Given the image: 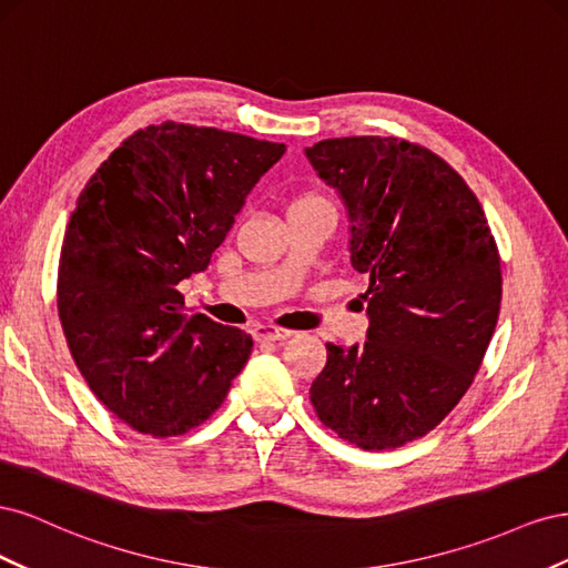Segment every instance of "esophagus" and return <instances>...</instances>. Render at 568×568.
Masks as SVG:
<instances>
[{"label": "esophagus", "mask_w": 568, "mask_h": 568, "mask_svg": "<svg viewBox=\"0 0 568 568\" xmlns=\"http://www.w3.org/2000/svg\"><path fill=\"white\" fill-rule=\"evenodd\" d=\"M288 336H291V332L282 329V326H272V324H255L253 326L255 341H284Z\"/></svg>", "instance_id": "1"}]
</instances>
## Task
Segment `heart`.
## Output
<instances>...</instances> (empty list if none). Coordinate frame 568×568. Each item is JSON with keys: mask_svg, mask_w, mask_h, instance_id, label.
Masks as SVG:
<instances>
[{"mask_svg": "<svg viewBox=\"0 0 568 568\" xmlns=\"http://www.w3.org/2000/svg\"><path fill=\"white\" fill-rule=\"evenodd\" d=\"M307 199H317V196H307ZM301 201H305V199H301Z\"/></svg>", "mask_w": 568, "mask_h": 568, "instance_id": "b5f03b06", "label": "heart"}]
</instances>
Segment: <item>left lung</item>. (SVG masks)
Here are the masks:
<instances>
[{"label": "left lung", "mask_w": 568, "mask_h": 568, "mask_svg": "<svg viewBox=\"0 0 568 568\" xmlns=\"http://www.w3.org/2000/svg\"><path fill=\"white\" fill-rule=\"evenodd\" d=\"M351 217V263L369 274L365 346L326 343L311 386L320 422L390 450L450 415L484 363L503 301L500 253L478 199L432 149L338 136L305 149Z\"/></svg>", "instance_id": "left-lung-1"}]
</instances>
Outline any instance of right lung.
<instances>
[{"instance_id":"right-lung-1","label":"right lung","mask_w":568,"mask_h":568,"mask_svg":"<svg viewBox=\"0 0 568 568\" xmlns=\"http://www.w3.org/2000/svg\"><path fill=\"white\" fill-rule=\"evenodd\" d=\"M284 151L168 120L130 134L80 192L59 257V320L84 382L134 432H192L244 369L251 336L186 317L178 286L209 267Z\"/></svg>"}]
</instances>
